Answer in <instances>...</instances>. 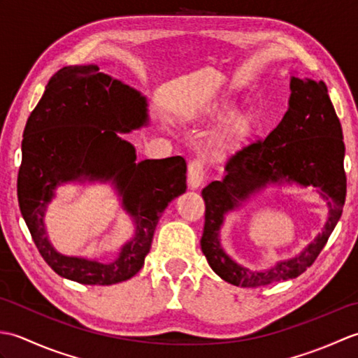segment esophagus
<instances>
[{"label":"esophagus","instance_id":"1","mask_svg":"<svg viewBox=\"0 0 358 358\" xmlns=\"http://www.w3.org/2000/svg\"><path fill=\"white\" fill-rule=\"evenodd\" d=\"M204 177H206V169H204V164L201 159L195 158L189 163L187 167V185L189 187L196 189L203 185Z\"/></svg>","mask_w":358,"mask_h":358}]
</instances>
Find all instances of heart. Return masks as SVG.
<instances>
[{
  "instance_id": "heart-1",
  "label": "heart",
  "mask_w": 358,
  "mask_h": 358,
  "mask_svg": "<svg viewBox=\"0 0 358 358\" xmlns=\"http://www.w3.org/2000/svg\"><path fill=\"white\" fill-rule=\"evenodd\" d=\"M248 127H249V118H248V117H245V115L235 117V118L231 121V123H229V126L226 127L224 134H223L222 136H220V138L215 141L217 146H222L223 141H224L226 138H232V136H240V135H243V134H245V132L248 131Z\"/></svg>"
}]
</instances>
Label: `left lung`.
I'll list each match as a JSON object with an SVG mask.
<instances>
[{"mask_svg": "<svg viewBox=\"0 0 358 358\" xmlns=\"http://www.w3.org/2000/svg\"><path fill=\"white\" fill-rule=\"evenodd\" d=\"M345 143L340 120L323 81L291 78L289 109L264 138L245 144L227 158L224 175L201 191L206 204L201 250L217 275L235 286L258 287L301 275L317 260L338 223L346 199ZM296 180L321 189L330 218L324 232L299 257L257 273L232 262L219 246V226L227 210L262 187Z\"/></svg>", "mask_w": 358, "mask_h": 358, "instance_id": "1", "label": "left lung"}]
</instances>
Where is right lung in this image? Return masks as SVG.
<instances>
[{
  "label": "right lung",
  "mask_w": 358,
  "mask_h": 358,
  "mask_svg": "<svg viewBox=\"0 0 358 358\" xmlns=\"http://www.w3.org/2000/svg\"><path fill=\"white\" fill-rule=\"evenodd\" d=\"M146 98L98 66H69L49 80L22 134L18 203L36 249L58 275L83 285H115L138 272L159 217L186 191V159L169 157L135 163L131 143L118 132L148 123ZM86 176L113 179L136 220V237L112 264L64 257L50 246L42 217L52 189Z\"/></svg>",
  "instance_id": "right-lung-1"
}]
</instances>
